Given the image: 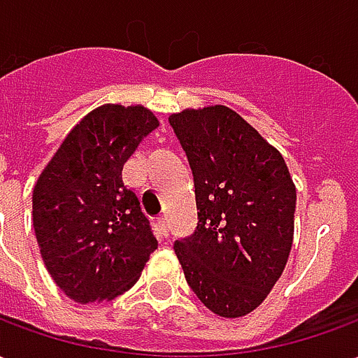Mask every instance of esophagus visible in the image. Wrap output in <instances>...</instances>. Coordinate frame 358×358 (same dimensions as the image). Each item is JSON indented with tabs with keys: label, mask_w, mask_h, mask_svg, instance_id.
<instances>
[{
	"label": "esophagus",
	"mask_w": 358,
	"mask_h": 358,
	"mask_svg": "<svg viewBox=\"0 0 358 358\" xmlns=\"http://www.w3.org/2000/svg\"><path fill=\"white\" fill-rule=\"evenodd\" d=\"M157 224H159V232H161V236L166 238V236H169V230H171V228H169V218H159Z\"/></svg>",
	"instance_id": "obj_1"
}]
</instances>
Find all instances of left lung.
Listing matches in <instances>:
<instances>
[{"mask_svg":"<svg viewBox=\"0 0 358 358\" xmlns=\"http://www.w3.org/2000/svg\"><path fill=\"white\" fill-rule=\"evenodd\" d=\"M194 172L199 224L174 243L187 284L224 318L253 313L292 251L297 192L284 157L226 105L172 113Z\"/></svg>","mask_w":358,"mask_h":358,"instance_id":"8db88e82","label":"left lung"}]
</instances>
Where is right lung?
I'll use <instances>...</instances> for the list:
<instances>
[{"label":"right lung","mask_w":358,"mask_h":358,"mask_svg":"<svg viewBox=\"0 0 358 358\" xmlns=\"http://www.w3.org/2000/svg\"><path fill=\"white\" fill-rule=\"evenodd\" d=\"M159 126L143 105L105 103L66 134L32 192L43 264L69 299L103 303L128 292L157 249L122 166Z\"/></svg>","instance_id":"1"}]
</instances>
